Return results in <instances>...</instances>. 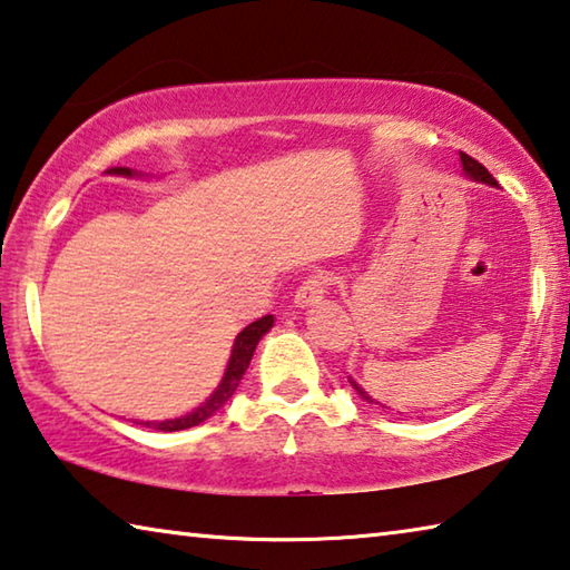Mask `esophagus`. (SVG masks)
Here are the masks:
<instances>
[{
  "label": "esophagus",
  "instance_id": "1",
  "mask_svg": "<svg viewBox=\"0 0 570 570\" xmlns=\"http://www.w3.org/2000/svg\"><path fill=\"white\" fill-rule=\"evenodd\" d=\"M326 288H330V276H326V274L306 276L294 292V304L296 306H312L326 294Z\"/></svg>",
  "mask_w": 570,
  "mask_h": 570
}]
</instances>
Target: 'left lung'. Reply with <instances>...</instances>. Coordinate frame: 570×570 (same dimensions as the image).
<instances>
[{
    "label": "left lung",
    "instance_id": "1",
    "mask_svg": "<svg viewBox=\"0 0 570 570\" xmlns=\"http://www.w3.org/2000/svg\"><path fill=\"white\" fill-rule=\"evenodd\" d=\"M460 160H462V168H465V173H468L470 178L482 180V183H490V186H495V183H498L493 176H490L488 168H485V166H480V163H478L475 158H470L468 153H460ZM352 387H354L356 392H360L366 402H374V400L370 397V394H366V392L360 387V384H354V382H352Z\"/></svg>",
    "mask_w": 570,
    "mask_h": 570
}]
</instances>
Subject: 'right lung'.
<instances>
[{"label": "right lung", "mask_w": 570, "mask_h": 570, "mask_svg": "<svg viewBox=\"0 0 570 570\" xmlns=\"http://www.w3.org/2000/svg\"><path fill=\"white\" fill-rule=\"evenodd\" d=\"M108 173H118V176H132L128 168H110ZM274 326V316L266 314L262 320L250 322L244 332L236 336V344H234V352H230V360H228V370H226V377L224 382L218 384V390L210 394V397L200 404L198 410H193L186 417H178V420H168V422H142L146 428L153 430H163V432H176V430H186V428H196V424L206 422L210 414H216L224 404L230 400V394L236 392L238 382L244 380V372L248 370V362L250 356H254V350L262 336L272 330Z\"/></svg>", "instance_id": "right-lung-1"}]
</instances>
